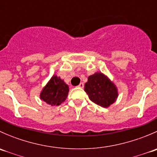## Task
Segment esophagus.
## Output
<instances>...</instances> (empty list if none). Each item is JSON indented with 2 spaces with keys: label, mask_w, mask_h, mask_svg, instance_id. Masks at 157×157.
<instances>
[{
  "label": "esophagus",
  "mask_w": 157,
  "mask_h": 157,
  "mask_svg": "<svg viewBox=\"0 0 157 157\" xmlns=\"http://www.w3.org/2000/svg\"><path fill=\"white\" fill-rule=\"evenodd\" d=\"M83 86H84V84H83V83H80V84H79L78 87H80V88H83Z\"/></svg>",
  "instance_id": "1"
}]
</instances>
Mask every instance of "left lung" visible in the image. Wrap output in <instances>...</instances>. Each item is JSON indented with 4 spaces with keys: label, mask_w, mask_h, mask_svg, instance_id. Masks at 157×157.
I'll return each mask as SVG.
<instances>
[{
    "label": "left lung",
    "mask_w": 157,
    "mask_h": 157,
    "mask_svg": "<svg viewBox=\"0 0 157 157\" xmlns=\"http://www.w3.org/2000/svg\"><path fill=\"white\" fill-rule=\"evenodd\" d=\"M84 91L92 102L104 108L113 104L118 96L115 83L101 72L89 76L87 82L84 85Z\"/></svg>",
    "instance_id": "left-lung-1"
}]
</instances>
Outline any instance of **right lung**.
I'll return each instance as SVG.
<instances>
[{"label":"right lung","instance_id":"add662e5","mask_svg":"<svg viewBox=\"0 0 157 157\" xmlns=\"http://www.w3.org/2000/svg\"><path fill=\"white\" fill-rule=\"evenodd\" d=\"M68 92V85L59 77L53 75L41 91L40 99L52 106L59 105L67 99Z\"/></svg>","mask_w":157,"mask_h":157}]
</instances>
